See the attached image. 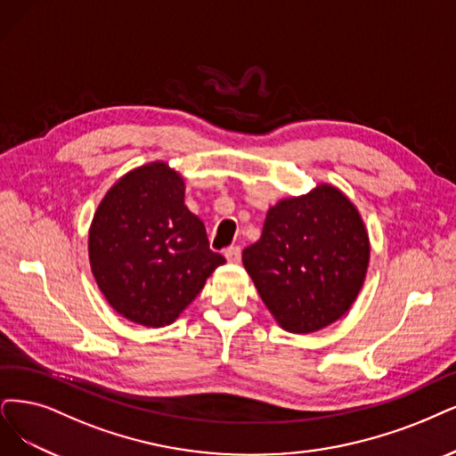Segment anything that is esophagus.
<instances>
[{
	"mask_svg": "<svg viewBox=\"0 0 456 456\" xmlns=\"http://www.w3.org/2000/svg\"><path fill=\"white\" fill-rule=\"evenodd\" d=\"M224 256L229 263H239L240 261V248L239 246H231L224 251Z\"/></svg>",
	"mask_w": 456,
	"mask_h": 456,
	"instance_id": "1",
	"label": "esophagus"
}]
</instances>
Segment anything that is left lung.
Here are the masks:
<instances>
[{"label": "left lung", "mask_w": 456, "mask_h": 456, "mask_svg": "<svg viewBox=\"0 0 456 456\" xmlns=\"http://www.w3.org/2000/svg\"><path fill=\"white\" fill-rule=\"evenodd\" d=\"M242 263L276 323L310 334L338 322L359 297L370 239L353 200L323 182L268 208Z\"/></svg>", "instance_id": "8db88e82"}]
</instances>
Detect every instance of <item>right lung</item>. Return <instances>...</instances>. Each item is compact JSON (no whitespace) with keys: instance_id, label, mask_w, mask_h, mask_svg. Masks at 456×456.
I'll return each instance as SVG.
<instances>
[{"instance_id":"1","label":"right lung","mask_w":456,"mask_h":456,"mask_svg":"<svg viewBox=\"0 0 456 456\" xmlns=\"http://www.w3.org/2000/svg\"><path fill=\"white\" fill-rule=\"evenodd\" d=\"M183 176L167 161L126 173L101 199L88 231L97 288L127 322L175 323L225 259L183 205Z\"/></svg>"}]
</instances>
